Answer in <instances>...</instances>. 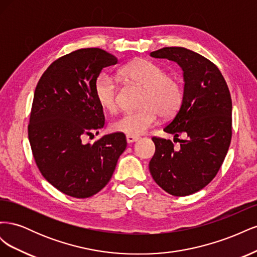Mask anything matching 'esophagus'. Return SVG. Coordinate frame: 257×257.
Wrapping results in <instances>:
<instances>
[{
    "instance_id": "1",
    "label": "esophagus",
    "mask_w": 257,
    "mask_h": 257,
    "mask_svg": "<svg viewBox=\"0 0 257 257\" xmlns=\"http://www.w3.org/2000/svg\"><path fill=\"white\" fill-rule=\"evenodd\" d=\"M138 139H139L138 136H132V135H127V136H126V142H127L128 144L135 143V142L138 141Z\"/></svg>"
}]
</instances>
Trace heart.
<instances>
[{"label":"heart","mask_w":257,"mask_h":257,"mask_svg":"<svg viewBox=\"0 0 257 257\" xmlns=\"http://www.w3.org/2000/svg\"><path fill=\"white\" fill-rule=\"evenodd\" d=\"M120 76L144 88L141 110L125 112L111 123V130L126 135H143L152 127L160 114L169 118L180 109L183 102V88L178 78L166 75L161 65L149 60H136L124 65ZM94 95L98 105L108 112L118 106V83L109 74H102L94 83Z\"/></svg>","instance_id":"1"}]
</instances>
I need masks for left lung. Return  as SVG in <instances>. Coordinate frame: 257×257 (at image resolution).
I'll use <instances>...</instances> for the list:
<instances>
[{
    "mask_svg": "<svg viewBox=\"0 0 257 257\" xmlns=\"http://www.w3.org/2000/svg\"><path fill=\"white\" fill-rule=\"evenodd\" d=\"M183 71V102L164 132L186 134L176 149L169 139L152 137L155 153L149 163L154 181L174 196H186L211 182L226 157L231 139V98L220 69L200 54L183 47L150 53Z\"/></svg>",
    "mask_w": 257,
    "mask_h": 257,
    "instance_id": "obj_1",
    "label": "left lung"
}]
</instances>
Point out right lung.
<instances>
[{
	"instance_id": "add662e5",
	"label": "right lung",
	"mask_w": 257,
	"mask_h": 257,
	"mask_svg": "<svg viewBox=\"0 0 257 257\" xmlns=\"http://www.w3.org/2000/svg\"><path fill=\"white\" fill-rule=\"evenodd\" d=\"M116 63L103 49H78L51 63L36 85L28 126L31 149L44 178L68 196L87 198L102 190L126 148L119 132L82 143L104 126L94 83L103 68Z\"/></svg>"
}]
</instances>
